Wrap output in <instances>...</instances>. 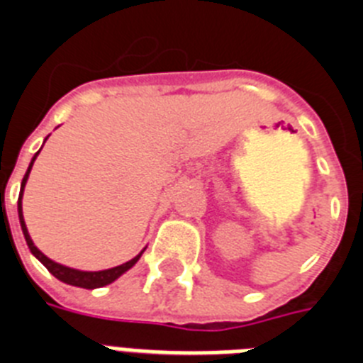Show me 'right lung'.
<instances>
[{
    "label": "right lung",
    "instance_id": "right-lung-1",
    "mask_svg": "<svg viewBox=\"0 0 363 363\" xmlns=\"http://www.w3.org/2000/svg\"><path fill=\"white\" fill-rule=\"evenodd\" d=\"M40 153V151H38ZM38 153L34 155L33 162H30L29 169H27V173H25L23 181H21V194H20V199H18V213H20V223H21V230H23V235H25V241H27V245H29L30 252H33L34 256L38 257V259L42 261L43 264H45V269L49 270L50 274L55 277H58L60 281L67 283V285H72V286H80V289H99V286H104V285H109V283H113L118 276H122V274L125 272V270H129L131 267H133L135 263H137L138 259H140V256H143V252L138 254L137 257H133L131 261H128V263L124 264H118V267H115V269H107V270H100V272H82V270H74V269H69V267H64V264H58L55 263V261H50L49 257L43 256L42 252L38 250L36 247H34L33 239H30L29 232H27V226H25V220H23V212H21V195H23V188H25V182H27V179H29V173H30V168H33L34 160H36Z\"/></svg>",
    "mask_w": 363,
    "mask_h": 363
}]
</instances>
